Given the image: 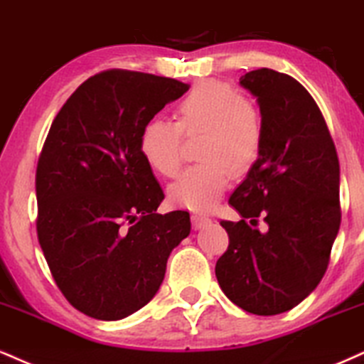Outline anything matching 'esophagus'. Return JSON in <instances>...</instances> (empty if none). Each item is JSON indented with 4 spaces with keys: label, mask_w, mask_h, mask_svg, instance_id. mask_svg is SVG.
I'll list each match as a JSON object with an SVG mask.
<instances>
[{
    "label": "esophagus",
    "mask_w": 364,
    "mask_h": 364,
    "mask_svg": "<svg viewBox=\"0 0 364 364\" xmlns=\"http://www.w3.org/2000/svg\"><path fill=\"white\" fill-rule=\"evenodd\" d=\"M211 223V220H209L208 216L204 215H192V226H194L196 230H200L204 228V226Z\"/></svg>",
    "instance_id": "obj_1"
}]
</instances>
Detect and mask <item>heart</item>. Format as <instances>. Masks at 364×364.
<instances>
[{
    "instance_id": "obj_1",
    "label": "heart",
    "mask_w": 364,
    "mask_h": 364,
    "mask_svg": "<svg viewBox=\"0 0 364 364\" xmlns=\"http://www.w3.org/2000/svg\"><path fill=\"white\" fill-rule=\"evenodd\" d=\"M182 132L203 134L198 156L168 189L170 203L191 211H209L220 200L230 181V170L243 173L260 155L264 139L259 110L232 85L204 81L177 107V122L151 119L139 136L146 164L165 177L181 168Z\"/></svg>"
}]
</instances>
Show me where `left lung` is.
<instances>
[{
    "label": "left lung",
    "mask_w": 364,
    "mask_h": 364,
    "mask_svg": "<svg viewBox=\"0 0 364 364\" xmlns=\"http://www.w3.org/2000/svg\"><path fill=\"white\" fill-rule=\"evenodd\" d=\"M240 85L257 98L264 139L230 198L242 220L221 221L230 245L215 271L235 305L277 315L305 300L327 271L341 226L339 158L318 105L296 80L260 68Z\"/></svg>",
    "instance_id": "obj_1"
}]
</instances>
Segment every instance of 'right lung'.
Segmentation results:
<instances>
[{
	"label": "right lung",
	"instance_id": "1",
	"mask_svg": "<svg viewBox=\"0 0 364 364\" xmlns=\"http://www.w3.org/2000/svg\"><path fill=\"white\" fill-rule=\"evenodd\" d=\"M189 88L148 73H98L50 126L36 175L37 237L55 284L88 317L143 309L189 237V213H156L165 196L139 149L144 124Z\"/></svg>",
	"mask_w": 364,
	"mask_h": 364
}]
</instances>
